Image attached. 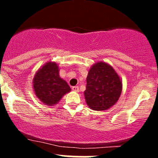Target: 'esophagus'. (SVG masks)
Segmentation results:
<instances>
[{
    "label": "esophagus",
    "instance_id": "esophagus-1",
    "mask_svg": "<svg viewBox=\"0 0 158 158\" xmlns=\"http://www.w3.org/2000/svg\"><path fill=\"white\" fill-rule=\"evenodd\" d=\"M72 90L74 91V92H79V87H78V86H73V87H72Z\"/></svg>",
    "mask_w": 158,
    "mask_h": 158
}]
</instances>
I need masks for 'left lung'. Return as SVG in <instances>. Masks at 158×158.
<instances>
[{"instance_id": "8db88e82", "label": "left lung", "mask_w": 158, "mask_h": 158, "mask_svg": "<svg viewBox=\"0 0 158 158\" xmlns=\"http://www.w3.org/2000/svg\"><path fill=\"white\" fill-rule=\"evenodd\" d=\"M84 92L86 104L95 111H105L114 106L122 91V81L111 65L99 61L91 66Z\"/></svg>"}]
</instances>
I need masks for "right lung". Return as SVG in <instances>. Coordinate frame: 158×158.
I'll return each mask as SVG.
<instances>
[{
	"label": "right lung",
	"instance_id": "right-lung-1",
	"mask_svg": "<svg viewBox=\"0 0 158 158\" xmlns=\"http://www.w3.org/2000/svg\"><path fill=\"white\" fill-rule=\"evenodd\" d=\"M33 88L35 95L43 103L53 106L71 91L67 82L60 76V69L55 62L49 61L34 75Z\"/></svg>",
	"mask_w": 158,
	"mask_h": 158
}]
</instances>
